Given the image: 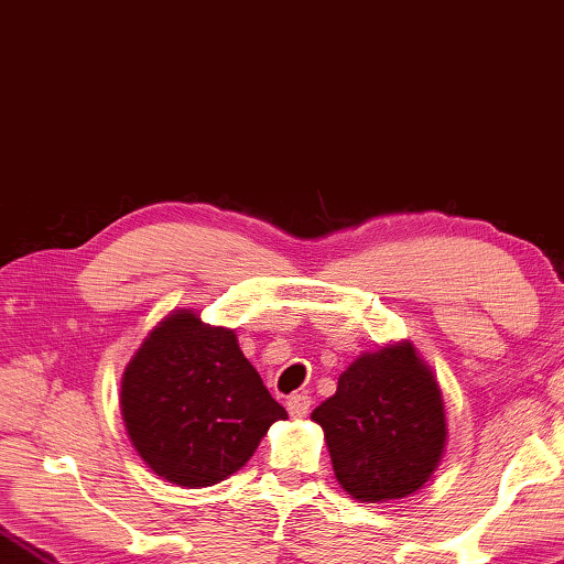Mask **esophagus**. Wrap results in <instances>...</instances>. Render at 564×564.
<instances>
[{
  "label": "esophagus",
  "mask_w": 564,
  "mask_h": 564,
  "mask_svg": "<svg viewBox=\"0 0 564 564\" xmlns=\"http://www.w3.org/2000/svg\"><path fill=\"white\" fill-rule=\"evenodd\" d=\"M308 409H312V397H308L306 392H296L286 399V411H290L294 419L306 416Z\"/></svg>",
  "instance_id": "esophagus-1"
}]
</instances>
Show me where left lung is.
Wrapping results in <instances>:
<instances>
[{"mask_svg":"<svg viewBox=\"0 0 564 564\" xmlns=\"http://www.w3.org/2000/svg\"><path fill=\"white\" fill-rule=\"evenodd\" d=\"M312 419L324 429L338 485L370 503L426 485L447 441L441 387L409 340L362 352Z\"/></svg>","mask_w":564,"mask_h":564,"instance_id":"8db88e82","label":"left lung"}]
</instances>
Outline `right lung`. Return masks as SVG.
<instances>
[{
  "label": "right lung",
  "mask_w": 564,
  "mask_h": 564,
  "mask_svg": "<svg viewBox=\"0 0 564 564\" xmlns=\"http://www.w3.org/2000/svg\"><path fill=\"white\" fill-rule=\"evenodd\" d=\"M121 416L135 453L158 477L199 489L238 473L286 411L231 328L177 308L126 365Z\"/></svg>",
  "instance_id": "right-lung-1"
}]
</instances>
